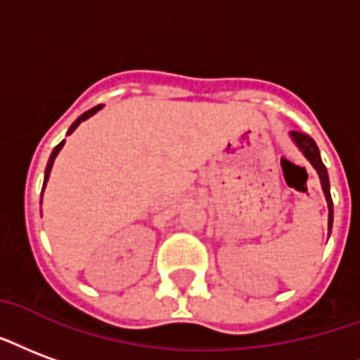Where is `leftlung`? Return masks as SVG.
Listing matches in <instances>:
<instances>
[{
  "instance_id": "1",
  "label": "left lung",
  "mask_w": 360,
  "mask_h": 360,
  "mask_svg": "<svg viewBox=\"0 0 360 360\" xmlns=\"http://www.w3.org/2000/svg\"><path fill=\"white\" fill-rule=\"evenodd\" d=\"M292 139L295 141V145L300 146V150L305 154V158L315 166V169L319 172V177H321L322 191H324V196H326V202H328V227L332 229V219H334V210H332V196H330V183H328V173H326V166L322 164L321 154H319V146L307 133L303 131H292Z\"/></svg>"
}]
</instances>
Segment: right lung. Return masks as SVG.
<instances>
[{
  "mask_svg": "<svg viewBox=\"0 0 360 360\" xmlns=\"http://www.w3.org/2000/svg\"><path fill=\"white\" fill-rule=\"evenodd\" d=\"M101 106H103V105L93 106V108H89V110H87V112L82 114V116H79V118L76 120V122H74V124H72V126H70V129H68V135H70V133L74 131V129H76V127L79 126V122H84V120H87V118H89V116H93V114L97 112V110H98V108H101ZM63 145H65V141H63V143H58V145L55 146V148H53L51 156H49V162H47V167H45V181H44V188H45V183H47V179H49V173H51L53 162H55V158H57L58 150H60V148H63ZM41 193H44V191H41Z\"/></svg>",
  "mask_w": 360,
  "mask_h": 360,
  "instance_id": "right-lung-1",
  "label": "right lung"
}]
</instances>
